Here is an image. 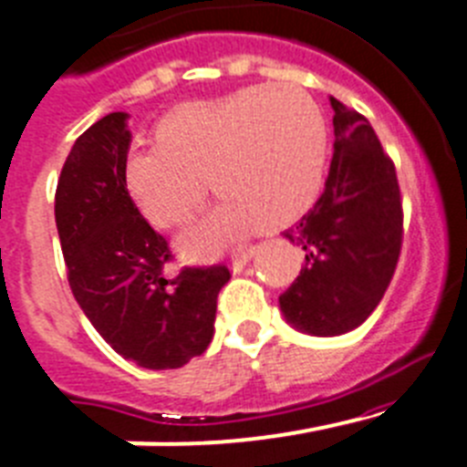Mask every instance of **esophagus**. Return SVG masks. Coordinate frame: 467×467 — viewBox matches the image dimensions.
<instances>
[{"instance_id":"34e87169","label":"esophagus","mask_w":467,"mask_h":467,"mask_svg":"<svg viewBox=\"0 0 467 467\" xmlns=\"http://www.w3.org/2000/svg\"><path fill=\"white\" fill-rule=\"evenodd\" d=\"M254 255H255V248H246V251H242V254H234L233 263H230V269H233L234 274H239L244 267H246L248 260L254 258Z\"/></svg>"}]
</instances>
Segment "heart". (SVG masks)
Here are the masks:
<instances>
[{
  "label": "heart",
  "mask_w": 467,
  "mask_h": 467,
  "mask_svg": "<svg viewBox=\"0 0 467 467\" xmlns=\"http://www.w3.org/2000/svg\"><path fill=\"white\" fill-rule=\"evenodd\" d=\"M159 142L126 156V186L159 228L186 225L209 189L225 202L182 239L186 254H216L244 230H276L308 212L322 189L329 129L322 108L295 85L248 87L221 101L184 106L156 129Z\"/></svg>",
  "instance_id": "b5f03b06"
}]
</instances>
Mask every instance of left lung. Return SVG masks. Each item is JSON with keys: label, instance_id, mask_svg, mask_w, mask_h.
<instances>
[{"label": "left lung", "instance_id": "obj_1", "mask_svg": "<svg viewBox=\"0 0 467 467\" xmlns=\"http://www.w3.org/2000/svg\"><path fill=\"white\" fill-rule=\"evenodd\" d=\"M334 156L325 191L287 228L304 248V267L278 297L290 325L313 337H338L376 311L403 244V204L394 161L371 121L329 96Z\"/></svg>", "mask_w": 467, "mask_h": 467}]
</instances>
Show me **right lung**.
<instances>
[{"label": "right lung", "instance_id": "obj_1", "mask_svg": "<svg viewBox=\"0 0 467 467\" xmlns=\"http://www.w3.org/2000/svg\"><path fill=\"white\" fill-rule=\"evenodd\" d=\"M130 130L124 112L91 124L64 161L55 221L68 285L108 346L142 368H180L207 350L225 265L182 267L168 239L138 212L126 189Z\"/></svg>", "mask_w": 467, "mask_h": 467}]
</instances>
